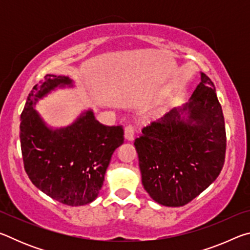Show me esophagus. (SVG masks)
<instances>
[{
	"label": "esophagus",
	"mask_w": 250,
	"mask_h": 250,
	"mask_svg": "<svg viewBox=\"0 0 250 250\" xmlns=\"http://www.w3.org/2000/svg\"><path fill=\"white\" fill-rule=\"evenodd\" d=\"M134 133H135L134 125H126L125 128V140H129V141L133 140V139H134Z\"/></svg>",
	"instance_id": "1"
}]
</instances>
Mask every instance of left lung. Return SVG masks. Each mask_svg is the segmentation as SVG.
I'll use <instances>...</instances> for the list:
<instances>
[{"mask_svg":"<svg viewBox=\"0 0 250 250\" xmlns=\"http://www.w3.org/2000/svg\"><path fill=\"white\" fill-rule=\"evenodd\" d=\"M134 146L152 200L177 207L200 195L225 162V121L213 82L202 73L189 103L143 128Z\"/></svg>","mask_w":250,"mask_h":250,"instance_id":"obj_1","label":"left lung"}]
</instances>
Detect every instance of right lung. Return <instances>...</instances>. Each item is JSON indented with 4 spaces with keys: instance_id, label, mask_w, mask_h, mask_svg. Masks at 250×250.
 I'll list each match as a JSON object with an SVG mask.
<instances>
[{
    "instance_id": "obj_1",
    "label": "right lung",
    "mask_w": 250,
    "mask_h": 250,
    "mask_svg": "<svg viewBox=\"0 0 250 250\" xmlns=\"http://www.w3.org/2000/svg\"><path fill=\"white\" fill-rule=\"evenodd\" d=\"M65 84L71 86L68 77L48 74L33 87L21 115V149L25 172L37 188L62 204L80 206L98 196L125 132L122 125L100 124L91 110L66 128L49 129L33 107Z\"/></svg>"
}]
</instances>
